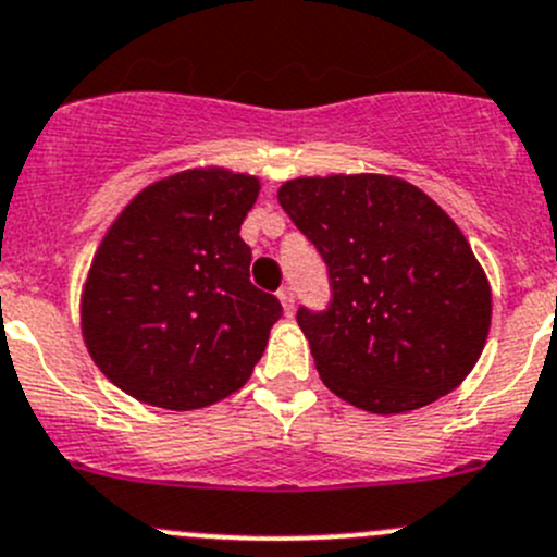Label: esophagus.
Returning <instances> with one entry per match:
<instances>
[{"mask_svg": "<svg viewBox=\"0 0 557 557\" xmlns=\"http://www.w3.org/2000/svg\"><path fill=\"white\" fill-rule=\"evenodd\" d=\"M277 299L283 301L285 315H294V288H290V285H283V288L277 290Z\"/></svg>", "mask_w": 557, "mask_h": 557, "instance_id": "obj_1", "label": "esophagus"}]
</instances>
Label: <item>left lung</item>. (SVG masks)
Masks as SVG:
<instances>
[{
	"label": "left lung",
	"mask_w": 557,
	"mask_h": 557,
	"mask_svg": "<svg viewBox=\"0 0 557 557\" xmlns=\"http://www.w3.org/2000/svg\"><path fill=\"white\" fill-rule=\"evenodd\" d=\"M277 198L329 267L326 310L296 312L321 381L381 416L460 386L487 343L493 294L455 220L383 174L301 176Z\"/></svg>",
	"instance_id": "1"
}]
</instances>
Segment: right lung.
<instances>
[{"label": "right lung", "instance_id": "1", "mask_svg": "<svg viewBox=\"0 0 557 557\" xmlns=\"http://www.w3.org/2000/svg\"><path fill=\"white\" fill-rule=\"evenodd\" d=\"M261 182L225 169L165 176L102 236L81 296V332L129 397L196 410L239 392L283 315L250 283L239 228Z\"/></svg>", "mask_w": 557, "mask_h": 557}]
</instances>
